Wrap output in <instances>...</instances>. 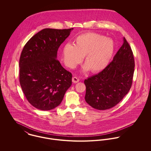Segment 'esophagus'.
Listing matches in <instances>:
<instances>
[{"label":"esophagus","instance_id":"34e87169","mask_svg":"<svg viewBox=\"0 0 151 151\" xmlns=\"http://www.w3.org/2000/svg\"><path fill=\"white\" fill-rule=\"evenodd\" d=\"M79 81H80V80L77 77H74L72 78V81L74 83H77L78 82H79Z\"/></svg>","mask_w":151,"mask_h":151}]
</instances>
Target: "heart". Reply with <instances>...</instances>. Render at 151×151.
I'll use <instances>...</instances> for the list:
<instances>
[{
  "label": "heart",
  "instance_id": "obj_1",
  "mask_svg": "<svg viewBox=\"0 0 151 151\" xmlns=\"http://www.w3.org/2000/svg\"><path fill=\"white\" fill-rule=\"evenodd\" d=\"M114 50L113 40L96 32H86L78 35L74 44L66 43L63 47L65 65L74 68L84 57L85 70L92 73L104 70L109 63Z\"/></svg>",
  "mask_w": 151,
  "mask_h": 151
}]
</instances>
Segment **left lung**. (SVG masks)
Instances as JSON below:
<instances>
[{
	"label": "left lung",
	"instance_id": "1",
	"mask_svg": "<svg viewBox=\"0 0 151 151\" xmlns=\"http://www.w3.org/2000/svg\"><path fill=\"white\" fill-rule=\"evenodd\" d=\"M134 67L132 51L124 38L123 44L112 62L98 74L85 80L86 103L98 110L116 106L131 87Z\"/></svg>",
	"mask_w": 151,
	"mask_h": 151
}]
</instances>
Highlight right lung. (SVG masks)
<instances>
[{
    "mask_svg": "<svg viewBox=\"0 0 151 151\" xmlns=\"http://www.w3.org/2000/svg\"><path fill=\"white\" fill-rule=\"evenodd\" d=\"M73 29L45 28L23 47L19 81L27 99L38 109L49 110L59 106L71 86V73L56 58L59 46Z\"/></svg>",
    "mask_w": 151,
    "mask_h": 151,
    "instance_id": "add662e5",
    "label": "right lung"
}]
</instances>
